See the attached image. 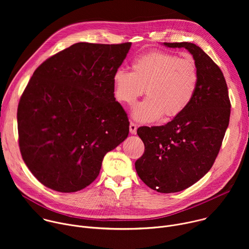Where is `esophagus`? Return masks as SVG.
<instances>
[{"instance_id":"obj_1","label":"esophagus","mask_w":249,"mask_h":249,"mask_svg":"<svg viewBox=\"0 0 249 249\" xmlns=\"http://www.w3.org/2000/svg\"><path fill=\"white\" fill-rule=\"evenodd\" d=\"M130 133L131 134H136L137 133V125L134 122H130Z\"/></svg>"}]
</instances>
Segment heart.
I'll return each instance as SVG.
<instances>
[{
    "label": "heart",
    "instance_id": "1",
    "mask_svg": "<svg viewBox=\"0 0 249 249\" xmlns=\"http://www.w3.org/2000/svg\"><path fill=\"white\" fill-rule=\"evenodd\" d=\"M199 83L192 58L153 51L132 63V72L118 69L113 75L114 95L122 103L132 104L146 92L148 96L133 109L140 122H151L161 115L165 119L180 115L191 103Z\"/></svg>",
    "mask_w": 249,
    "mask_h": 249
}]
</instances>
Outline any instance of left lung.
Masks as SVG:
<instances>
[{
  "instance_id": "obj_1",
  "label": "left lung",
  "mask_w": 249,
  "mask_h": 249,
  "mask_svg": "<svg viewBox=\"0 0 249 249\" xmlns=\"http://www.w3.org/2000/svg\"><path fill=\"white\" fill-rule=\"evenodd\" d=\"M184 47L197 65L199 83L188 107L162 126H142L137 134L145 152L135 162L140 178L160 193L184 190L211 169L229 126L231 100L220 67L190 42H164Z\"/></svg>"
}]
</instances>
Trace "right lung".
Here are the masks:
<instances>
[{
    "mask_svg": "<svg viewBox=\"0 0 249 249\" xmlns=\"http://www.w3.org/2000/svg\"><path fill=\"white\" fill-rule=\"evenodd\" d=\"M131 42H80L45 60L18 107L23 161L46 187L70 193L98 176L106 153L128 137L129 120L115 100L113 75Z\"/></svg>",
    "mask_w": 249,
    "mask_h": 249,
    "instance_id": "right-lung-1",
    "label": "right lung"
}]
</instances>
